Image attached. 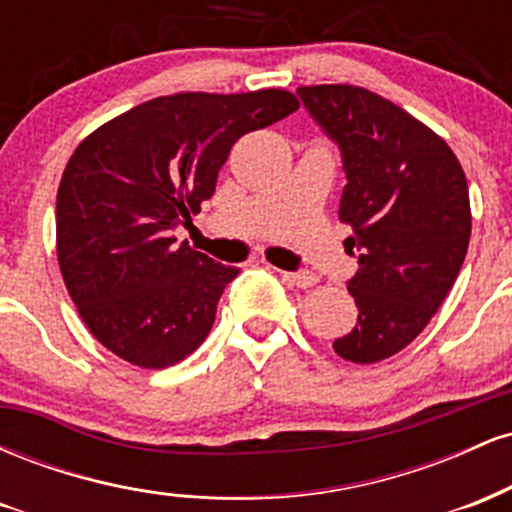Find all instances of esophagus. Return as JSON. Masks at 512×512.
<instances>
[{"label": "esophagus", "mask_w": 512, "mask_h": 512, "mask_svg": "<svg viewBox=\"0 0 512 512\" xmlns=\"http://www.w3.org/2000/svg\"><path fill=\"white\" fill-rule=\"evenodd\" d=\"M281 279L286 281L289 286H296V289H310V286L317 284L315 274H301V272H279Z\"/></svg>", "instance_id": "34e87169"}]
</instances>
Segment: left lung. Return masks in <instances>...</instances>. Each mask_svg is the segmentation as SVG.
<instances>
[{"mask_svg": "<svg viewBox=\"0 0 512 512\" xmlns=\"http://www.w3.org/2000/svg\"><path fill=\"white\" fill-rule=\"evenodd\" d=\"M298 96L339 144V221L361 250L349 281L356 327L334 342L351 363H378L414 342L455 284L472 233L464 170L431 127L368 88L301 86Z\"/></svg>", "mask_w": 512, "mask_h": 512, "instance_id": "obj_1", "label": "left lung"}]
</instances>
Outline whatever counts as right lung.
Returning a JSON list of instances; mask_svg holds the SVG:
<instances>
[{
  "mask_svg": "<svg viewBox=\"0 0 512 512\" xmlns=\"http://www.w3.org/2000/svg\"><path fill=\"white\" fill-rule=\"evenodd\" d=\"M286 88L185 91L113 117L74 149L57 190V262L88 332L132 366L190 356L236 267L175 228L216 190L231 146L298 110Z\"/></svg>",
  "mask_w": 512,
  "mask_h": 512,
  "instance_id": "right-lung-1",
  "label": "right lung"
}]
</instances>
